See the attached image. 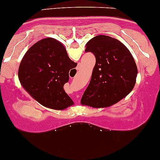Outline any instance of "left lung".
<instances>
[{"mask_svg":"<svg viewBox=\"0 0 160 160\" xmlns=\"http://www.w3.org/2000/svg\"><path fill=\"white\" fill-rule=\"evenodd\" d=\"M85 52L96 58L91 81L80 103L94 108L110 106L126 97L136 83L138 69L128 48L116 39L98 35L86 44Z\"/></svg>","mask_w":160,"mask_h":160,"instance_id":"1","label":"left lung"}]
</instances>
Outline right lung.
Here are the masks:
<instances>
[{"label":"right lung","mask_w":160,"mask_h":160,"mask_svg":"<svg viewBox=\"0 0 160 160\" xmlns=\"http://www.w3.org/2000/svg\"><path fill=\"white\" fill-rule=\"evenodd\" d=\"M62 43L44 38L26 52L18 68V79L25 90L39 103L62 110L73 105L63 86L69 72L77 66Z\"/></svg>","instance_id":"right-lung-1"}]
</instances>
